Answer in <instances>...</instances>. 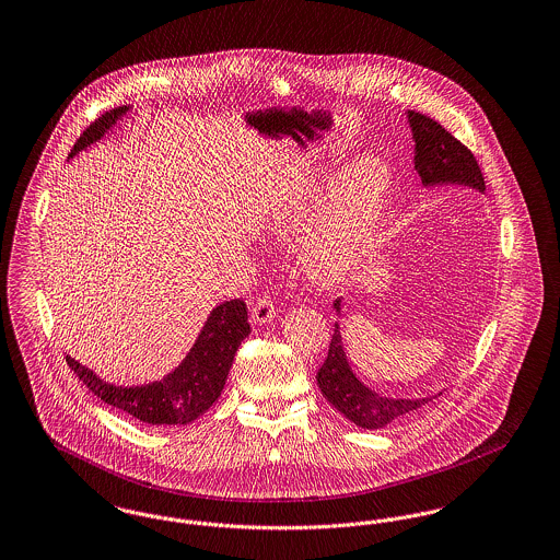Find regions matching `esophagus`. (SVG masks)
Listing matches in <instances>:
<instances>
[{
    "label": "esophagus",
    "mask_w": 560,
    "mask_h": 560,
    "mask_svg": "<svg viewBox=\"0 0 560 560\" xmlns=\"http://www.w3.org/2000/svg\"><path fill=\"white\" fill-rule=\"evenodd\" d=\"M275 304H272V300L268 298V295H262L256 304H254V308H252V323L254 325H267L270 320L275 319Z\"/></svg>",
    "instance_id": "34e87169"
}]
</instances>
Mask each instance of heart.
Segmentation results:
<instances>
[{
    "instance_id": "b5f03b06",
    "label": "heart",
    "mask_w": 560,
    "mask_h": 560,
    "mask_svg": "<svg viewBox=\"0 0 560 560\" xmlns=\"http://www.w3.org/2000/svg\"><path fill=\"white\" fill-rule=\"evenodd\" d=\"M390 197V167L380 158H365L331 190L325 176L279 190L265 212V231L275 240H290L315 220L302 245L304 267L315 283L338 288L368 260Z\"/></svg>"
}]
</instances>
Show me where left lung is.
<instances>
[{
    "mask_svg": "<svg viewBox=\"0 0 560 560\" xmlns=\"http://www.w3.org/2000/svg\"><path fill=\"white\" fill-rule=\"evenodd\" d=\"M407 124L413 136V167L422 180V187L439 185H462L485 192V180L480 174L479 163L475 155L447 132L439 121L430 119L422 113L407 110ZM336 315L342 317V300L334 302ZM323 397L329 400L352 424L365 430L395 424L409 413L424 407L428 400L441 397L436 393L432 397L420 399H393L375 393L350 368L340 323L336 320L331 345L325 363L317 373Z\"/></svg>",
    "mask_w": 560,
    "mask_h": 560,
    "instance_id": "left-lung-1",
    "label": "left lung"
}]
</instances>
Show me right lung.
Returning <instances> with one entry per match:
<instances>
[{
  "instance_id": "obj_1",
  "label": "right lung",
  "mask_w": 560,
  "mask_h": 560,
  "mask_svg": "<svg viewBox=\"0 0 560 560\" xmlns=\"http://www.w3.org/2000/svg\"><path fill=\"white\" fill-rule=\"evenodd\" d=\"M132 108L130 105L113 108L94 121L81 133L69 160L101 142L128 113H132ZM249 331L245 302H222L210 311L187 357L161 380L138 386L107 382L98 373L81 365L71 354H67V363L88 390L110 407H117L151 427H187L203 416L222 395L233 359Z\"/></svg>"
}]
</instances>
